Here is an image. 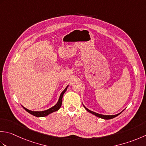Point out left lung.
Listing matches in <instances>:
<instances>
[{
	"label": "left lung",
	"mask_w": 146,
	"mask_h": 146,
	"mask_svg": "<svg viewBox=\"0 0 146 146\" xmlns=\"http://www.w3.org/2000/svg\"><path fill=\"white\" fill-rule=\"evenodd\" d=\"M84 108H85V110H86L88 111V112H89V113H90L93 114V115H94L95 116L99 117V118H102V119H112V118H115V117L117 116L118 115H119V114H121V112L119 113V114H117V115H100V114L96 113H95V112H93V111H90V110H88L87 108H85V106H84Z\"/></svg>",
	"instance_id": "obj_1"
}]
</instances>
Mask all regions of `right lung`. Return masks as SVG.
I'll use <instances>...</instances> for the list:
<instances>
[{"label":"right lung","instance_id":"add662e5","mask_svg":"<svg viewBox=\"0 0 146 146\" xmlns=\"http://www.w3.org/2000/svg\"><path fill=\"white\" fill-rule=\"evenodd\" d=\"M68 86L66 87V88H65V89L62 91V93L61 94V95H60V97H59V101L58 102V103H57L54 106L52 107L51 108H50V109H48L47 110H45V111H30L29 110L27 109V108H24L23 106V108H24V109L27 111V112L29 113L30 114H31V115H32L33 116H36V117H44V116H47L48 115H49V114L52 113L53 112H54V111H58L60 108H61V104H62V96H63L64 92L66 91L67 90V88H68Z\"/></svg>","mask_w":146,"mask_h":146}]
</instances>
